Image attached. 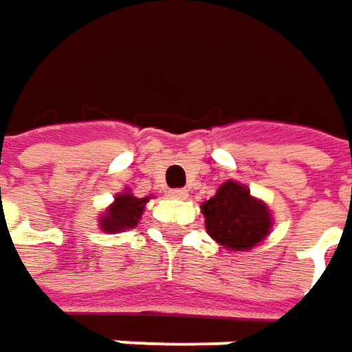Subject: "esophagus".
<instances>
[{
  "label": "esophagus",
  "mask_w": 352,
  "mask_h": 352,
  "mask_svg": "<svg viewBox=\"0 0 352 352\" xmlns=\"http://www.w3.org/2000/svg\"><path fill=\"white\" fill-rule=\"evenodd\" d=\"M170 194H172V198H178V200H186L188 198V190L186 188H176Z\"/></svg>",
  "instance_id": "34e87169"
}]
</instances>
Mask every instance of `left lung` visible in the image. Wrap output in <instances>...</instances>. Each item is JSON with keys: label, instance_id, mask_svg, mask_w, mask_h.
<instances>
[{"label": "left lung", "instance_id": "left-lung-1", "mask_svg": "<svg viewBox=\"0 0 352 352\" xmlns=\"http://www.w3.org/2000/svg\"><path fill=\"white\" fill-rule=\"evenodd\" d=\"M206 232L228 252H250L265 241L273 230L270 206L252 196L250 188L228 180L200 206Z\"/></svg>", "mask_w": 352, "mask_h": 352}]
</instances>
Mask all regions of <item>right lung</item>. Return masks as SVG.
I'll return each mask as SVG.
<instances>
[{
	"label": "right lung",
	"instance_id": "obj_1",
	"mask_svg": "<svg viewBox=\"0 0 352 352\" xmlns=\"http://www.w3.org/2000/svg\"><path fill=\"white\" fill-rule=\"evenodd\" d=\"M152 196L136 198L131 188H124L115 196V202L111 204L100 216H98V228L104 234H118L124 230H132L138 226V221L144 214V208Z\"/></svg>",
	"mask_w": 352,
	"mask_h": 352
}]
</instances>
